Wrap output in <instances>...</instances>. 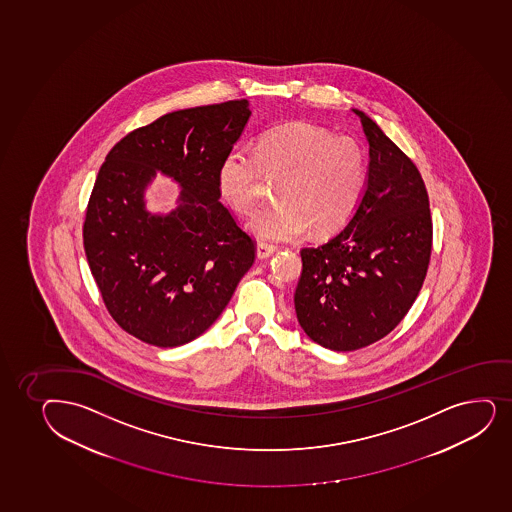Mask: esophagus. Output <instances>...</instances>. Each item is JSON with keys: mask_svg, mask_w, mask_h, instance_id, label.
Wrapping results in <instances>:
<instances>
[{"mask_svg": "<svg viewBox=\"0 0 512 512\" xmlns=\"http://www.w3.org/2000/svg\"><path fill=\"white\" fill-rule=\"evenodd\" d=\"M275 251H277V247L266 244V242H258V247H256V254H258L259 259L270 258Z\"/></svg>", "mask_w": 512, "mask_h": 512, "instance_id": "obj_1", "label": "esophagus"}]
</instances>
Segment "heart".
<instances>
[{
    "instance_id": "b5f03b06",
    "label": "heart",
    "mask_w": 512,
    "mask_h": 512,
    "mask_svg": "<svg viewBox=\"0 0 512 512\" xmlns=\"http://www.w3.org/2000/svg\"><path fill=\"white\" fill-rule=\"evenodd\" d=\"M278 179L277 205L259 210L249 230L258 239L294 241L309 227L335 234L352 220L369 181L365 148L319 124H283L259 136L254 150L232 147L220 160L217 189L237 215L258 206L263 181Z\"/></svg>"
}]
</instances>
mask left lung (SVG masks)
<instances>
[{
  "mask_svg": "<svg viewBox=\"0 0 512 512\" xmlns=\"http://www.w3.org/2000/svg\"><path fill=\"white\" fill-rule=\"evenodd\" d=\"M369 141L364 200L345 229L300 251L297 319L321 347L352 352L389 335L410 311L429 270V194L412 159L362 111Z\"/></svg>",
  "mask_w": 512,
  "mask_h": 512,
  "instance_id": "1",
  "label": "left lung"
}]
</instances>
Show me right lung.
<instances>
[{
    "mask_svg": "<svg viewBox=\"0 0 512 512\" xmlns=\"http://www.w3.org/2000/svg\"><path fill=\"white\" fill-rule=\"evenodd\" d=\"M246 99L169 112L119 140L100 167L83 222L90 271L112 319L138 340L179 347L210 328L256 258L220 203V160L251 116ZM174 176L180 206L162 218L142 193Z\"/></svg>",
    "mask_w": 512,
    "mask_h": 512,
    "instance_id": "1",
    "label": "right lung"
}]
</instances>
